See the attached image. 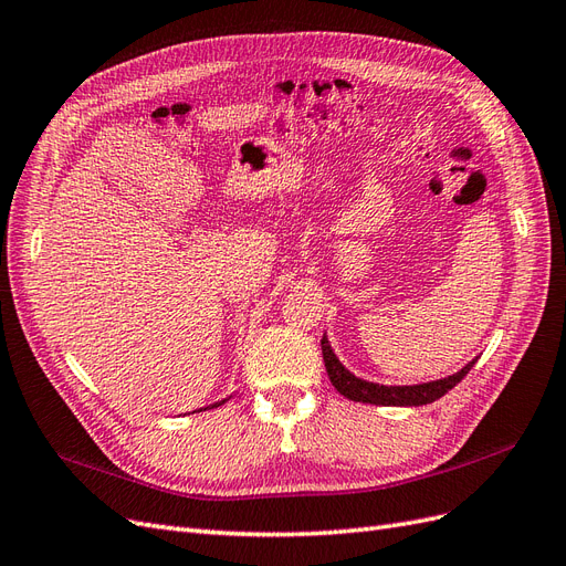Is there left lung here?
Instances as JSON below:
<instances>
[{
  "label": "left lung",
  "instance_id": "obj_1",
  "mask_svg": "<svg viewBox=\"0 0 566 566\" xmlns=\"http://www.w3.org/2000/svg\"><path fill=\"white\" fill-rule=\"evenodd\" d=\"M321 349H323V361L325 370H328V378L333 387L352 401H361V403H373V406H424L441 399L443 394L453 389L470 368L476 364V358H472L470 364L462 366L458 373L449 375V378L432 380V382H420V385H380V382H368L364 378H356V375L345 368V364L339 361L337 354L333 352L328 335H323L321 339Z\"/></svg>",
  "mask_w": 566,
  "mask_h": 566
}]
</instances>
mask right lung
I'll return each instance as SVG.
<instances>
[{
  "mask_svg": "<svg viewBox=\"0 0 566 566\" xmlns=\"http://www.w3.org/2000/svg\"><path fill=\"white\" fill-rule=\"evenodd\" d=\"M227 399H221V401H217V403H210V406H205V410H208V408H217V406H221V403H224ZM198 410H202V408H198ZM193 413H196V410H193Z\"/></svg>",
  "mask_w": 566,
  "mask_h": 566,
  "instance_id": "1",
  "label": "right lung"
}]
</instances>
